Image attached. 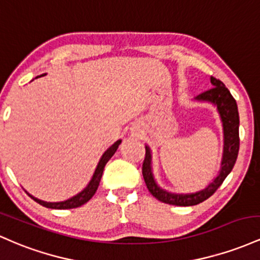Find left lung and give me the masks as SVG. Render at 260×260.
Segmentation results:
<instances>
[{
	"label": "left lung",
	"mask_w": 260,
	"mask_h": 260,
	"mask_svg": "<svg viewBox=\"0 0 260 260\" xmlns=\"http://www.w3.org/2000/svg\"><path fill=\"white\" fill-rule=\"evenodd\" d=\"M210 81L214 87L195 97V101L209 102V103L214 104L220 114L223 127V154L221 169L217 177L203 190L189 194L169 193L161 186H158L154 180L152 173V154H151L150 147L146 146L142 176H144L148 191L162 203L177 206H193L203 203L204 200L209 199L217 190L218 186L222 184L224 178L232 171L236 159H237L238 150H240V115H238L237 103L220 80L211 76Z\"/></svg>",
	"instance_id": "8db88e82"
}]
</instances>
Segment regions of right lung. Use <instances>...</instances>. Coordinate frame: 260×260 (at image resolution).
<instances>
[{"label": "right lung", "mask_w": 260, "mask_h": 260, "mask_svg": "<svg viewBox=\"0 0 260 260\" xmlns=\"http://www.w3.org/2000/svg\"><path fill=\"white\" fill-rule=\"evenodd\" d=\"M120 144H121V140H118V141L114 142V144L110 146L106 152L103 153V156H102L101 159H99L94 173H93L92 179L89 180V183L87 184L86 188H84L81 193L76 194L75 197L70 198V199H67L65 201H59V203H49V201H44V200L38 199V198H34L33 195H30L29 193H27V194L34 201H37L38 204H40V205L45 206V208H49V209L66 210V209H75V208H78V206L83 205V204H86L87 201L91 200V198L95 194V191H97V189H98L99 182H101L102 174H103L104 167H106L107 162L112 158L113 154L115 153V151L118 150L119 145Z\"/></svg>", "instance_id": "add662e5"}]
</instances>
